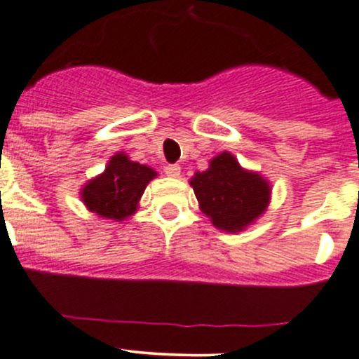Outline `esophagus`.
Instances as JSON below:
<instances>
[{
    "instance_id": "esophagus-1",
    "label": "esophagus",
    "mask_w": 359,
    "mask_h": 359,
    "mask_svg": "<svg viewBox=\"0 0 359 359\" xmlns=\"http://www.w3.org/2000/svg\"><path fill=\"white\" fill-rule=\"evenodd\" d=\"M165 173L168 177H173V179H177V177L180 175V166L179 165H168L165 166Z\"/></svg>"
}]
</instances>
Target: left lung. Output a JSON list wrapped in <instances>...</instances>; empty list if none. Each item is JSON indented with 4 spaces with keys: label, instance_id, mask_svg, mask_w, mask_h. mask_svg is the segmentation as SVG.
Returning <instances> with one entry per match:
<instances>
[{
    "label": "left lung",
    "instance_id": "left-lung-1",
    "mask_svg": "<svg viewBox=\"0 0 359 359\" xmlns=\"http://www.w3.org/2000/svg\"><path fill=\"white\" fill-rule=\"evenodd\" d=\"M200 210L217 229L240 233L264 214L272 200L266 177L243 168L231 152L214 156L205 172L189 180Z\"/></svg>",
    "mask_w": 359,
    "mask_h": 359
}]
</instances>
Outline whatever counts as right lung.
Segmentation results:
<instances>
[{"instance_id": "obj_1", "label": "right lung", "mask_w": 359, "mask_h": 359, "mask_svg": "<svg viewBox=\"0 0 359 359\" xmlns=\"http://www.w3.org/2000/svg\"><path fill=\"white\" fill-rule=\"evenodd\" d=\"M156 177L154 168L117 152L109 159L103 173L87 180L80 189V198L87 210L98 217L124 221L137 212L145 187Z\"/></svg>"}]
</instances>
